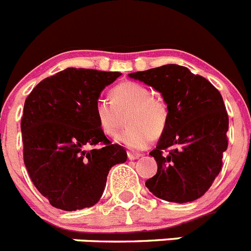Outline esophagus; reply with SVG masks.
Masks as SVG:
<instances>
[{"label":"esophagus","instance_id":"esophagus-1","mask_svg":"<svg viewBox=\"0 0 251 251\" xmlns=\"http://www.w3.org/2000/svg\"><path fill=\"white\" fill-rule=\"evenodd\" d=\"M127 154H128V158H129L130 161H134V159H138L139 157H141V154H139V153L130 152V151H128Z\"/></svg>","mask_w":251,"mask_h":251}]
</instances>
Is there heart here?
<instances>
[{
	"label": "heart",
	"mask_w": 251,
	"mask_h": 251,
	"mask_svg": "<svg viewBox=\"0 0 251 251\" xmlns=\"http://www.w3.org/2000/svg\"><path fill=\"white\" fill-rule=\"evenodd\" d=\"M110 102L98 98L94 103V117L99 128L106 136H114L123 126V115L127 113L126 124L117 141L132 150H143L151 138H159L170 121V108L161 97L143 84L124 81L110 90Z\"/></svg>",
	"instance_id": "heart-1"
}]
</instances>
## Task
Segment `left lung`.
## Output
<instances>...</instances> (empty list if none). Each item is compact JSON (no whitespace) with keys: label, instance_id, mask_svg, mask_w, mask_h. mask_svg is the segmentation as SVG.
<instances>
[{"label":"left lung","instance_id":"left-lung-1","mask_svg":"<svg viewBox=\"0 0 251 251\" xmlns=\"http://www.w3.org/2000/svg\"><path fill=\"white\" fill-rule=\"evenodd\" d=\"M159 92L170 121L151 156L158 166L146 186L158 199L190 202L211 187L227 150L229 115L220 92L185 66L168 64L129 74Z\"/></svg>","mask_w":251,"mask_h":251}]
</instances>
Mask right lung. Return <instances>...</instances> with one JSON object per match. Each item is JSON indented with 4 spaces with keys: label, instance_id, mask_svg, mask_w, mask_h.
I'll use <instances>...</instances> for the list:
<instances>
[{
    "label": "right lung",
    "instance_id": "obj_1",
    "mask_svg": "<svg viewBox=\"0 0 251 251\" xmlns=\"http://www.w3.org/2000/svg\"><path fill=\"white\" fill-rule=\"evenodd\" d=\"M121 75L68 68L40 81L26 98L24 162L54 207L75 211L95 205L110 168L127 161L126 150L106 138L94 117L101 90Z\"/></svg>",
    "mask_w": 251,
    "mask_h": 251
}]
</instances>
